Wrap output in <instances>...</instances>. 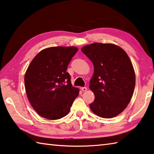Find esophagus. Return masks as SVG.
Segmentation results:
<instances>
[{"label": "esophagus", "instance_id": "esophagus-1", "mask_svg": "<svg viewBox=\"0 0 154 154\" xmlns=\"http://www.w3.org/2000/svg\"><path fill=\"white\" fill-rule=\"evenodd\" d=\"M81 90H82L83 92H85V91L87 90V88L86 87H82V88H81Z\"/></svg>", "mask_w": 154, "mask_h": 154}]
</instances>
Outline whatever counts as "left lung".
Returning a JSON list of instances; mask_svg holds the SVG:
<instances>
[{"label": "left lung", "instance_id": "obj_1", "mask_svg": "<svg viewBox=\"0 0 154 154\" xmlns=\"http://www.w3.org/2000/svg\"><path fill=\"white\" fill-rule=\"evenodd\" d=\"M82 51L94 67L90 82L95 95L91 110L104 118L116 117L126 109L134 90L135 74L129 57L121 48L109 43L91 44Z\"/></svg>", "mask_w": 154, "mask_h": 154}]
</instances>
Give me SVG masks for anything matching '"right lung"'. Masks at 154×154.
Instances as JSON below:
<instances>
[{"instance_id":"right-lung-1","label":"right lung","mask_w":154,"mask_h":154,"mask_svg":"<svg viewBox=\"0 0 154 154\" xmlns=\"http://www.w3.org/2000/svg\"><path fill=\"white\" fill-rule=\"evenodd\" d=\"M77 51L75 47H52L40 51L30 62L24 77L26 92L43 118L55 120L66 116L79 95L66 72Z\"/></svg>"}]
</instances>
